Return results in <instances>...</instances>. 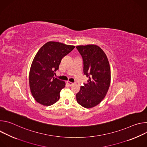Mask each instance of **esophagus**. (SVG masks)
I'll list each match as a JSON object with an SVG mask.
<instances>
[{
	"instance_id": "obj_1",
	"label": "esophagus",
	"mask_w": 147,
	"mask_h": 147,
	"mask_svg": "<svg viewBox=\"0 0 147 147\" xmlns=\"http://www.w3.org/2000/svg\"><path fill=\"white\" fill-rule=\"evenodd\" d=\"M66 82H67V84H68L69 86H72L73 84H73V82H70V81H67Z\"/></svg>"
}]
</instances>
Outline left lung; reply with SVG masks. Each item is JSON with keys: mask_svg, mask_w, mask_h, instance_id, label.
<instances>
[{"mask_svg": "<svg viewBox=\"0 0 147 147\" xmlns=\"http://www.w3.org/2000/svg\"><path fill=\"white\" fill-rule=\"evenodd\" d=\"M83 60V71L88 77L76 94L77 102L86 108L98 105L106 96L111 83V69L108 57L95 45L76 47Z\"/></svg>", "mask_w": 147, "mask_h": 147, "instance_id": "8db88e82", "label": "left lung"}]
</instances>
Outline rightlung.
<instances>
[{
    "label": "right lung",
    "mask_w": 147,
    "mask_h": 147,
    "mask_svg": "<svg viewBox=\"0 0 147 147\" xmlns=\"http://www.w3.org/2000/svg\"><path fill=\"white\" fill-rule=\"evenodd\" d=\"M74 46L50 41L42 47L31 66L29 82L35 100L45 106H50L60 98V92L65 82L54 77L62 58L69 53Z\"/></svg>",
    "instance_id": "obj_1"
}]
</instances>
